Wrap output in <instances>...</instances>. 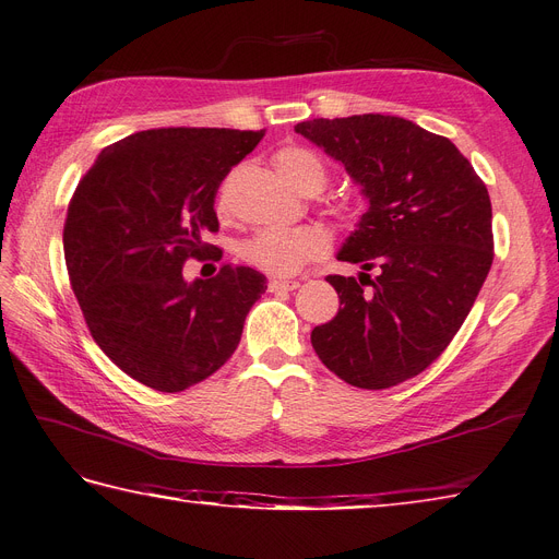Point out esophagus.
Here are the masks:
<instances>
[{
  "mask_svg": "<svg viewBox=\"0 0 559 559\" xmlns=\"http://www.w3.org/2000/svg\"><path fill=\"white\" fill-rule=\"evenodd\" d=\"M299 281H285V278H272L270 281V289L276 293V289H297Z\"/></svg>",
  "mask_w": 559,
  "mask_h": 559,
  "instance_id": "1",
  "label": "esophagus"
}]
</instances>
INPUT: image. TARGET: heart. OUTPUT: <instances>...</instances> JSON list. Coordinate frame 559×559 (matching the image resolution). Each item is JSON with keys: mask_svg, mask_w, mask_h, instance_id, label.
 <instances>
[{"mask_svg": "<svg viewBox=\"0 0 559 559\" xmlns=\"http://www.w3.org/2000/svg\"><path fill=\"white\" fill-rule=\"evenodd\" d=\"M281 178L299 191H320L326 182L322 159L306 148H283L274 157ZM224 207V203H222ZM331 249V235L318 224L295 228H264L241 241L239 258L270 276H293Z\"/></svg>", "mask_w": 559, "mask_h": 559, "instance_id": "b5f03b06", "label": "heart"}]
</instances>
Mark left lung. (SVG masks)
I'll return each mask as SVG.
<instances>
[{
  "label": "left lung",
  "instance_id": "1",
  "mask_svg": "<svg viewBox=\"0 0 559 559\" xmlns=\"http://www.w3.org/2000/svg\"><path fill=\"white\" fill-rule=\"evenodd\" d=\"M295 132L343 162L370 203L337 260L380 270L326 276L343 308L312 329V349L356 388L397 385L445 352L487 281V185L450 139L400 116L312 118Z\"/></svg>",
  "mask_w": 559,
  "mask_h": 559
}]
</instances>
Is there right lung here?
Returning a JSON list of instances; mask_svg holds the SVG:
<instances>
[{"label": "right lung", "instance_id": "right-lung-1", "mask_svg": "<svg viewBox=\"0 0 559 559\" xmlns=\"http://www.w3.org/2000/svg\"><path fill=\"white\" fill-rule=\"evenodd\" d=\"M264 130L159 128L98 155L72 193L63 253L86 326L111 362L159 393H180L219 370L266 278L222 264L187 283L189 258H222L214 199ZM215 253L212 254L211 251Z\"/></svg>", "mask_w": 559, "mask_h": 559}]
</instances>
